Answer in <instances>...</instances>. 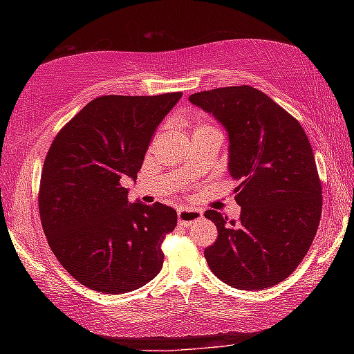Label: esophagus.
I'll return each instance as SVG.
<instances>
[{"mask_svg": "<svg viewBox=\"0 0 354 354\" xmlns=\"http://www.w3.org/2000/svg\"><path fill=\"white\" fill-rule=\"evenodd\" d=\"M201 218H203V212L198 211V209H179L178 211L179 225L183 226L194 225L195 221H200Z\"/></svg>", "mask_w": 354, "mask_h": 354, "instance_id": "esophagus-1", "label": "esophagus"}]
</instances>
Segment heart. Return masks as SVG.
I'll list each match as a JSON object with an SVG mask.
<instances>
[{
	"label": "heart",
	"mask_w": 354,
	"mask_h": 354,
	"mask_svg": "<svg viewBox=\"0 0 354 354\" xmlns=\"http://www.w3.org/2000/svg\"><path fill=\"white\" fill-rule=\"evenodd\" d=\"M203 127H205V124H201V127H198V128H203Z\"/></svg>",
	"instance_id": "b5f03b06"
}]
</instances>
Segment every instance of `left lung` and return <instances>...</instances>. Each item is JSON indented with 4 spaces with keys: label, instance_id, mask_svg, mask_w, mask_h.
I'll return each mask as SVG.
<instances>
[{
    "label": "left lung",
    "instance_id": "1",
    "mask_svg": "<svg viewBox=\"0 0 354 354\" xmlns=\"http://www.w3.org/2000/svg\"><path fill=\"white\" fill-rule=\"evenodd\" d=\"M192 104L223 124L227 171L241 218L209 209L205 217L218 237L205 250L218 279L242 290L267 289L284 281L310 248L322 215V183L301 124L251 86L194 93Z\"/></svg>",
    "mask_w": 354,
    "mask_h": 354
}]
</instances>
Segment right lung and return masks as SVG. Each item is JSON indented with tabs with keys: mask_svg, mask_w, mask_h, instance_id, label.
<instances>
[{
	"mask_svg": "<svg viewBox=\"0 0 354 354\" xmlns=\"http://www.w3.org/2000/svg\"><path fill=\"white\" fill-rule=\"evenodd\" d=\"M181 92L92 100L59 131L40 178L39 212L61 266L88 289L127 293L160 272V243L176 211L129 203L123 179H137L154 131Z\"/></svg>",
	"mask_w": 354,
	"mask_h": 354,
	"instance_id": "add662e5",
	"label": "right lung"
}]
</instances>
